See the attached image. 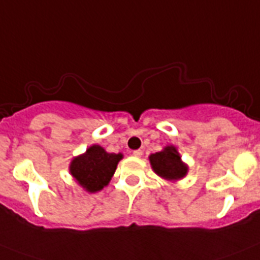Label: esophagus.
Masks as SVG:
<instances>
[{
    "label": "esophagus",
    "mask_w": 260,
    "mask_h": 260,
    "mask_svg": "<svg viewBox=\"0 0 260 260\" xmlns=\"http://www.w3.org/2000/svg\"><path fill=\"white\" fill-rule=\"evenodd\" d=\"M133 155H135V157H137V158H140L141 157V155H143V150H133V153H132Z\"/></svg>",
    "instance_id": "34e87169"
}]
</instances>
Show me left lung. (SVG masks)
Here are the masks:
<instances>
[{
    "mask_svg": "<svg viewBox=\"0 0 260 260\" xmlns=\"http://www.w3.org/2000/svg\"><path fill=\"white\" fill-rule=\"evenodd\" d=\"M149 162L158 177L169 182L183 179L188 173V165L182 161V155L174 145H166L161 152L149 155Z\"/></svg>",
    "mask_w": 260,
    "mask_h": 260,
    "instance_id": "8db88e82",
    "label": "left lung"
}]
</instances>
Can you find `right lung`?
Masks as SVG:
<instances>
[{"mask_svg":"<svg viewBox=\"0 0 260 260\" xmlns=\"http://www.w3.org/2000/svg\"><path fill=\"white\" fill-rule=\"evenodd\" d=\"M120 159H123L121 153H108L105 148L94 144L85 153L73 157L69 173L86 192L95 193L108 186Z\"/></svg>","mask_w":260,"mask_h":260,"instance_id":"obj_1","label":"right lung"}]
</instances>
